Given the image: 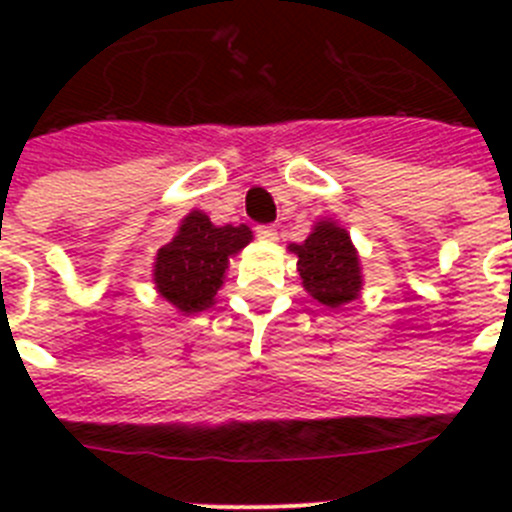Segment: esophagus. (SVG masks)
Wrapping results in <instances>:
<instances>
[{"mask_svg":"<svg viewBox=\"0 0 512 512\" xmlns=\"http://www.w3.org/2000/svg\"><path fill=\"white\" fill-rule=\"evenodd\" d=\"M256 233H259V238H264V241H277V228L274 225H259L256 228Z\"/></svg>","mask_w":512,"mask_h":512,"instance_id":"1","label":"esophagus"}]
</instances>
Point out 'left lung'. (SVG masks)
Instances as JSON below:
<instances>
[{
  "mask_svg": "<svg viewBox=\"0 0 512 512\" xmlns=\"http://www.w3.org/2000/svg\"><path fill=\"white\" fill-rule=\"evenodd\" d=\"M289 253L297 256L302 287L312 300L325 307L354 302L364 287L359 251L348 230L333 217H320L302 243H289Z\"/></svg>",
  "mask_w": 512,
  "mask_h": 512,
  "instance_id": "obj_1",
  "label": "left lung"
}]
</instances>
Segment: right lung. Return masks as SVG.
I'll return each mask as SVG.
<instances>
[{"instance_id": "right-lung-1", "label": "right lung", "mask_w": 512, "mask_h": 512, "mask_svg": "<svg viewBox=\"0 0 512 512\" xmlns=\"http://www.w3.org/2000/svg\"><path fill=\"white\" fill-rule=\"evenodd\" d=\"M253 241L248 225H215L202 210H192L153 259V287L158 297L182 315L215 305L230 259Z\"/></svg>"}]
</instances>
